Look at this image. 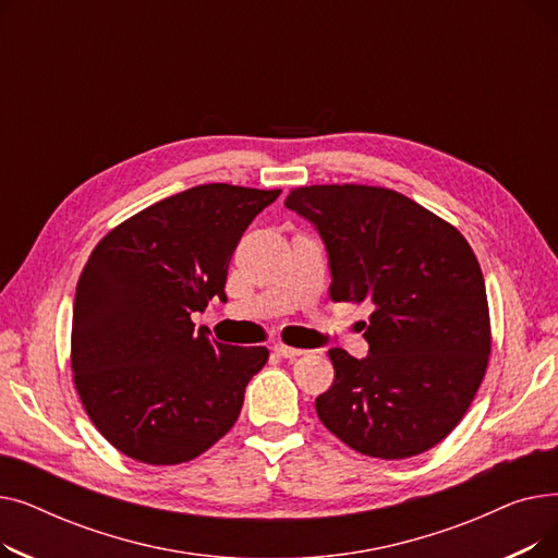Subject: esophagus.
I'll return each instance as SVG.
<instances>
[{"label": "esophagus", "mask_w": 558, "mask_h": 558, "mask_svg": "<svg viewBox=\"0 0 558 558\" xmlns=\"http://www.w3.org/2000/svg\"><path fill=\"white\" fill-rule=\"evenodd\" d=\"M274 353L276 355H280V357H284V360H294V357H301V355H305V350H301V348H291V345H284V343H274Z\"/></svg>", "instance_id": "obj_1"}]
</instances>
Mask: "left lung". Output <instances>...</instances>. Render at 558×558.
I'll list each match as a JSON object with an SVG mask.
<instances>
[{
  "instance_id": "1",
  "label": "left lung",
  "mask_w": 558,
  "mask_h": 558,
  "mask_svg": "<svg viewBox=\"0 0 558 558\" xmlns=\"http://www.w3.org/2000/svg\"><path fill=\"white\" fill-rule=\"evenodd\" d=\"M284 205L318 230L335 303H373L368 355L330 348L332 387L316 414L353 450L421 454L459 425L490 355L480 262L463 234L387 187L310 185Z\"/></svg>"
}]
</instances>
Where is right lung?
<instances>
[{
  "label": "right lung",
  "instance_id": "add662e5",
  "mask_svg": "<svg viewBox=\"0 0 558 558\" xmlns=\"http://www.w3.org/2000/svg\"><path fill=\"white\" fill-rule=\"evenodd\" d=\"M278 196L196 185L112 228L87 257L72 314L74 385L95 427L126 457L183 463L238 421L269 350L194 332L192 314L226 301L230 257Z\"/></svg>",
  "mask_w": 558,
  "mask_h": 558
}]
</instances>
